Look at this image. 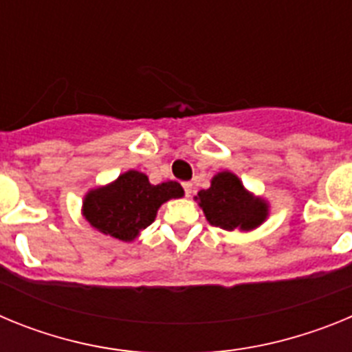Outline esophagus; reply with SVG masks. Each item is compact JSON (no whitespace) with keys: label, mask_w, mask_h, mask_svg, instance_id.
I'll use <instances>...</instances> for the list:
<instances>
[{"label":"esophagus","mask_w":352,"mask_h":352,"mask_svg":"<svg viewBox=\"0 0 352 352\" xmlns=\"http://www.w3.org/2000/svg\"><path fill=\"white\" fill-rule=\"evenodd\" d=\"M183 188H185V195H186V197H190V195L194 194V185H192L190 182L183 183Z\"/></svg>","instance_id":"obj_1"}]
</instances>
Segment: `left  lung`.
I'll use <instances>...</instances> for the list:
<instances>
[{
  "mask_svg": "<svg viewBox=\"0 0 352 352\" xmlns=\"http://www.w3.org/2000/svg\"><path fill=\"white\" fill-rule=\"evenodd\" d=\"M206 220L226 231H252L266 220L268 203L247 190L236 174L222 170L211 179V186L195 195Z\"/></svg>",
  "mask_w": 352,
  "mask_h": 352,
  "instance_id": "1",
  "label": "left lung"
}]
</instances>
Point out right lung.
Segmentation results:
<instances>
[{
  "mask_svg": "<svg viewBox=\"0 0 352 352\" xmlns=\"http://www.w3.org/2000/svg\"><path fill=\"white\" fill-rule=\"evenodd\" d=\"M183 194L178 182L151 185L146 174L126 170L116 182L89 190L84 197L82 214L96 231L132 241L151 226L162 204L183 197Z\"/></svg>",
  "mask_w": 352,
  "mask_h": 352,
  "instance_id": "add662e5",
  "label": "right lung"
}]
</instances>
